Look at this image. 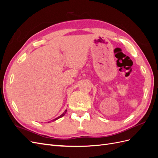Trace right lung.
Wrapping results in <instances>:
<instances>
[{
    "label": "right lung",
    "instance_id": "1",
    "mask_svg": "<svg viewBox=\"0 0 158 158\" xmlns=\"http://www.w3.org/2000/svg\"><path fill=\"white\" fill-rule=\"evenodd\" d=\"M66 111H67V110H65V111H64V112L63 113V114H60V115L59 116V117H56V118H55V119H53V120H52L51 121H56V120H57V119H59V118H60V117H63L64 115V114H65V113H66Z\"/></svg>",
    "mask_w": 158,
    "mask_h": 158
}]
</instances>
